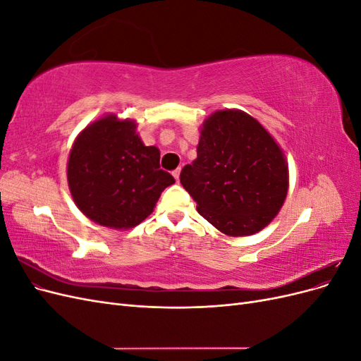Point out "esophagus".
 <instances>
[{
  "mask_svg": "<svg viewBox=\"0 0 361 361\" xmlns=\"http://www.w3.org/2000/svg\"><path fill=\"white\" fill-rule=\"evenodd\" d=\"M179 174H180V169H176L173 171V176H174V179H176L178 182H179Z\"/></svg>",
  "mask_w": 361,
  "mask_h": 361,
  "instance_id": "esophagus-1",
  "label": "esophagus"
}]
</instances>
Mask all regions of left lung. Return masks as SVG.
Here are the masks:
<instances>
[{"instance_id":"left-lung-1","label":"left lung","mask_w":361,"mask_h":361,"mask_svg":"<svg viewBox=\"0 0 361 361\" xmlns=\"http://www.w3.org/2000/svg\"><path fill=\"white\" fill-rule=\"evenodd\" d=\"M197 211L227 236H248L274 220L289 190L281 147L241 110H218L200 126L197 158L180 171Z\"/></svg>"}]
</instances>
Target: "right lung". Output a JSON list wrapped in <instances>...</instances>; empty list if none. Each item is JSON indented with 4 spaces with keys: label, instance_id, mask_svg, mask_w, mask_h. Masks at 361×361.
<instances>
[{
    "label": "right lung",
    "instance_id": "right-lung-1",
    "mask_svg": "<svg viewBox=\"0 0 361 361\" xmlns=\"http://www.w3.org/2000/svg\"><path fill=\"white\" fill-rule=\"evenodd\" d=\"M174 179L159 169V149L146 146L133 118L106 114L75 138L68 185L76 207L93 223L126 231L154 212Z\"/></svg>",
    "mask_w": 361,
    "mask_h": 361
}]
</instances>
